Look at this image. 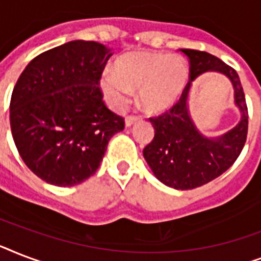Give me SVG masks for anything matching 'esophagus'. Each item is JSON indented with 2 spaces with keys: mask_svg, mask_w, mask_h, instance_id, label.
I'll use <instances>...</instances> for the list:
<instances>
[{
  "mask_svg": "<svg viewBox=\"0 0 261 261\" xmlns=\"http://www.w3.org/2000/svg\"><path fill=\"white\" fill-rule=\"evenodd\" d=\"M139 119V116H137V115H128L126 118V126H131V124H134L137 120Z\"/></svg>",
  "mask_w": 261,
  "mask_h": 261,
  "instance_id": "34e87169",
  "label": "esophagus"
}]
</instances>
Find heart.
<instances>
[{"instance_id": "obj_1", "label": "heart", "mask_w": 261, "mask_h": 261, "mask_svg": "<svg viewBox=\"0 0 261 261\" xmlns=\"http://www.w3.org/2000/svg\"><path fill=\"white\" fill-rule=\"evenodd\" d=\"M190 79V67L178 55L138 53L118 59L115 71L101 74L100 87L107 101L122 108L133 90L139 89L143 107L151 112L169 108L181 96Z\"/></svg>"}]
</instances>
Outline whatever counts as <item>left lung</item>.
Returning a JSON list of instances; mask_svg holds the SVG:
<instances>
[{
    "label": "left lung",
    "mask_w": 261,
    "mask_h": 261,
    "mask_svg": "<svg viewBox=\"0 0 261 261\" xmlns=\"http://www.w3.org/2000/svg\"><path fill=\"white\" fill-rule=\"evenodd\" d=\"M181 53L190 62V81L169 110L150 118L154 138L143 149V157L155 177L165 186L192 190L221 176L239 159L247 141L248 107L243 85L233 67L204 51L187 48ZM208 70L222 72L231 80L236 103L243 114L233 130L217 140L204 139L194 128L186 108L190 83Z\"/></svg>",
    "instance_id": "obj_1"
}]
</instances>
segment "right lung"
Wrapping results in <instances>:
<instances>
[{
  "label": "right lung",
  "instance_id": "obj_1",
  "mask_svg": "<svg viewBox=\"0 0 261 261\" xmlns=\"http://www.w3.org/2000/svg\"><path fill=\"white\" fill-rule=\"evenodd\" d=\"M111 48L74 40L35 57L14 85L10 130L18 154L38 177L81 184L97 171L124 118L106 106L100 79Z\"/></svg>",
  "mask_w": 261,
  "mask_h": 261
}]
</instances>
